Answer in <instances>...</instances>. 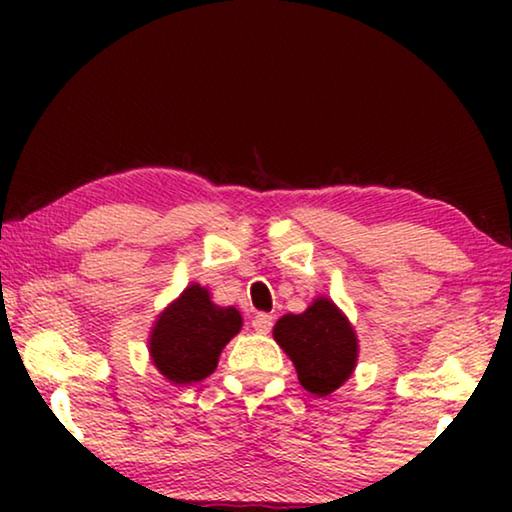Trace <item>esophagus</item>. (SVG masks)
Returning <instances> with one entry per match:
<instances>
[{
	"mask_svg": "<svg viewBox=\"0 0 512 512\" xmlns=\"http://www.w3.org/2000/svg\"><path fill=\"white\" fill-rule=\"evenodd\" d=\"M251 326H254V331L261 333V335L270 333V328H272V314H256L254 321H251Z\"/></svg>",
	"mask_w": 512,
	"mask_h": 512,
	"instance_id": "34e87169",
	"label": "esophagus"
}]
</instances>
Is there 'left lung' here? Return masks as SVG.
<instances>
[{"label":"left lung","instance_id":"obj_1","mask_svg":"<svg viewBox=\"0 0 512 512\" xmlns=\"http://www.w3.org/2000/svg\"><path fill=\"white\" fill-rule=\"evenodd\" d=\"M272 338L293 361L298 382L317 396H328L352 377L359 361V338L345 312L331 298L317 296L300 314H284Z\"/></svg>","mask_w":512,"mask_h":512}]
</instances>
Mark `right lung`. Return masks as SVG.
Returning <instances> with one entry per match:
<instances>
[{
	"instance_id": "add662e5",
	"label": "right lung",
	"mask_w": 512,
	"mask_h": 512,
	"mask_svg": "<svg viewBox=\"0 0 512 512\" xmlns=\"http://www.w3.org/2000/svg\"><path fill=\"white\" fill-rule=\"evenodd\" d=\"M240 331V310L216 305L207 286L193 282L153 321L151 363L177 387L200 382L214 373L223 347Z\"/></svg>"
}]
</instances>
